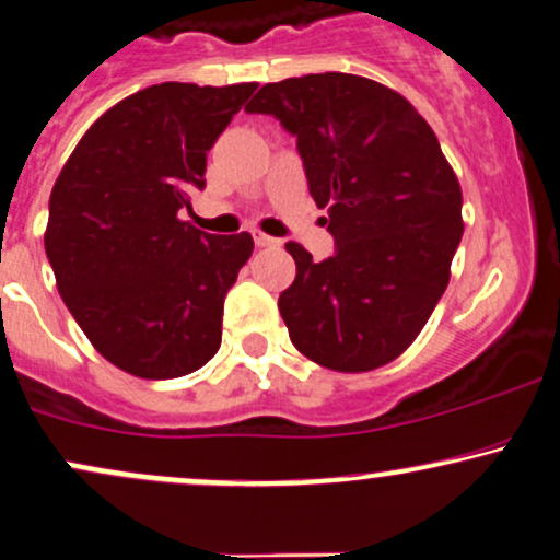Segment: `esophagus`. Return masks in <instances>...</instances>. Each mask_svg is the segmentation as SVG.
I'll use <instances>...</instances> for the list:
<instances>
[{"mask_svg": "<svg viewBox=\"0 0 560 560\" xmlns=\"http://www.w3.org/2000/svg\"><path fill=\"white\" fill-rule=\"evenodd\" d=\"M253 240H256V245L258 247H276V245H279V240H276V237H271V235H264V232H253Z\"/></svg>", "mask_w": 560, "mask_h": 560, "instance_id": "34e87169", "label": "esophagus"}]
</instances>
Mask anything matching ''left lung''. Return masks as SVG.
Wrapping results in <instances>:
<instances>
[{"label": "left lung", "instance_id": "1", "mask_svg": "<svg viewBox=\"0 0 560 560\" xmlns=\"http://www.w3.org/2000/svg\"><path fill=\"white\" fill-rule=\"evenodd\" d=\"M247 113L296 137L310 196L336 243L296 264L279 296L289 338L336 372H370L413 343L450 281L463 237V190L436 133L398 92L325 72L264 84Z\"/></svg>", "mask_w": 560, "mask_h": 560}]
</instances>
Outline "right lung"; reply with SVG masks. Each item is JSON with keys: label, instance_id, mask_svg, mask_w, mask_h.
I'll return each mask as SVG.
<instances>
[{"label": "right lung", "instance_id": "add662e5", "mask_svg": "<svg viewBox=\"0 0 560 560\" xmlns=\"http://www.w3.org/2000/svg\"><path fill=\"white\" fill-rule=\"evenodd\" d=\"M256 82H162L103 113L61 167L46 256L90 343L144 380L196 372L222 343L224 296L253 237L178 219L207 186V152Z\"/></svg>", "mask_w": 560, "mask_h": 560}]
</instances>
